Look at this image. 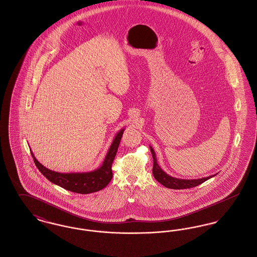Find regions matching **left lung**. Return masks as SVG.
I'll use <instances>...</instances> for the list:
<instances>
[{
	"label": "left lung",
	"instance_id": "left-lung-1",
	"mask_svg": "<svg viewBox=\"0 0 257 257\" xmlns=\"http://www.w3.org/2000/svg\"><path fill=\"white\" fill-rule=\"evenodd\" d=\"M150 147V151L153 157V175L155 177V179L159 182V183L164 185L167 188L170 189H174V190H181V189H189V188H193L196 187L198 185H200L203 182H205L208 179L214 177L216 174L204 177V178H200V179H180V178H176V177H172L171 175H169L168 173H166L160 168L158 163H157V158H156V154L153 150V148Z\"/></svg>",
	"mask_w": 257,
	"mask_h": 257
}]
</instances>
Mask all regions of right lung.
<instances>
[{
	"label": "right lung",
	"instance_id": "obj_1",
	"mask_svg": "<svg viewBox=\"0 0 257 257\" xmlns=\"http://www.w3.org/2000/svg\"><path fill=\"white\" fill-rule=\"evenodd\" d=\"M124 128L119 130L118 133L115 135L102 165L96 170L87 172L61 173L51 171L45 168L42 164H40L35 157L32 149L30 150L38 171L52 183L56 184L67 191L77 194H91L104 189L110 183V179L112 178L111 165L116 155V151L120 144Z\"/></svg>",
	"mask_w": 257,
	"mask_h": 257
}]
</instances>
